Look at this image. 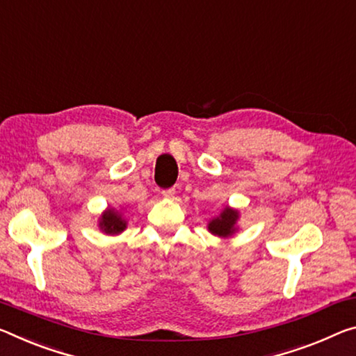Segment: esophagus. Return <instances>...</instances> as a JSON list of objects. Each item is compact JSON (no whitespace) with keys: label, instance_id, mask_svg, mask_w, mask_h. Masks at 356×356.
Listing matches in <instances>:
<instances>
[{"label":"esophagus","instance_id":"esophagus-1","mask_svg":"<svg viewBox=\"0 0 356 356\" xmlns=\"http://www.w3.org/2000/svg\"><path fill=\"white\" fill-rule=\"evenodd\" d=\"M161 195L165 196V198H172V196L176 195V188H166V190H163Z\"/></svg>","mask_w":356,"mask_h":356}]
</instances>
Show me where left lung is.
Segmentation results:
<instances>
[{"label": "left lung", "instance_id": "8db88e82", "mask_svg": "<svg viewBox=\"0 0 356 356\" xmlns=\"http://www.w3.org/2000/svg\"><path fill=\"white\" fill-rule=\"evenodd\" d=\"M238 218L239 211L227 206L222 212H220L218 217L212 218L211 222L207 223V229L211 231L212 234L218 236V238H229V236H233L236 233V229H238L236 228Z\"/></svg>", "mask_w": 356, "mask_h": 356}]
</instances>
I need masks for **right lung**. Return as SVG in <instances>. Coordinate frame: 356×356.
Here are the masks:
<instances>
[{"mask_svg":"<svg viewBox=\"0 0 356 356\" xmlns=\"http://www.w3.org/2000/svg\"><path fill=\"white\" fill-rule=\"evenodd\" d=\"M99 228L106 234H120L127 228V220L122 217V213L114 209H107L99 217Z\"/></svg>","mask_w":356,"mask_h":356,"instance_id":"1","label":"right lung"}]
</instances>
